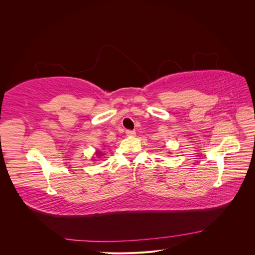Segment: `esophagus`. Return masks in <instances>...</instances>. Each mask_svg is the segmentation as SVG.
Returning a JSON list of instances; mask_svg holds the SVG:
<instances>
[{"mask_svg":"<svg viewBox=\"0 0 255 255\" xmlns=\"http://www.w3.org/2000/svg\"><path fill=\"white\" fill-rule=\"evenodd\" d=\"M126 134H127L128 136H129V137H133V136H135V135H136L135 130H132V129H128L127 132H126Z\"/></svg>","mask_w":255,"mask_h":255,"instance_id":"obj_1","label":"esophagus"}]
</instances>
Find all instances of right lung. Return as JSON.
Instances as JSON below:
<instances>
[{
    "instance_id": "right-lung-1",
    "label": "right lung",
    "mask_w": 255,
    "mask_h": 255,
    "mask_svg": "<svg viewBox=\"0 0 255 255\" xmlns=\"http://www.w3.org/2000/svg\"><path fill=\"white\" fill-rule=\"evenodd\" d=\"M98 154H100V152H98Z\"/></svg>"
}]
</instances>
